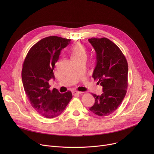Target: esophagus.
I'll use <instances>...</instances> for the list:
<instances>
[{
	"instance_id": "esophagus-1",
	"label": "esophagus",
	"mask_w": 154,
	"mask_h": 154,
	"mask_svg": "<svg viewBox=\"0 0 154 154\" xmlns=\"http://www.w3.org/2000/svg\"><path fill=\"white\" fill-rule=\"evenodd\" d=\"M81 94V92H78V91H73L72 92V94L73 95H79Z\"/></svg>"
}]
</instances>
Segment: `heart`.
<instances>
[{
	"mask_svg": "<svg viewBox=\"0 0 154 154\" xmlns=\"http://www.w3.org/2000/svg\"><path fill=\"white\" fill-rule=\"evenodd\" d=\"M86 56V50L85 46L81 43H77L72 48V59L79 57Z\"/></svg>",
	"mask_w": 154,
	"mask_h": 154,
	"instance_id": "obj_1",
	"label": "heart"
}]
</instances>
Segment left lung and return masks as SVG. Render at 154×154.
Listing matches in <instances>:
<instances>
[{
  "mask_svg": "<svg viewBox=\"0 0 154 154\" xmlns=\"http://www.w3.org/2000/svg\"><path fill=\"white\" fill-rule=\"evenodd\" d=\"M96 52L92 77L103 87L100 95L92 94L95 102L89 110L99 117L108 116L124 99L128 86V63L122 52L109 39H88Z\"/></svg>",
  "mask_w": 154,
  "mask_h": 154,
  "instance_id": "left-lung-1",
  "label": "left lung"
}]
</instances>
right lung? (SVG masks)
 I'll use <instances>...</instances> for the list:
<instances>
[{
  "mask_svg": "<svg viewBox=\"0 0 154 154\" xmlns=\"http://www.w3.org/2000/svg\"><path fill=\"white\" fill-rule=\"evenodd\" d=\"M70 39L49 36L41 39L31 47L24 60L22 80L24 91L31 106L46 118L59 116L72 98L70 91L60 94L49 89L48 81L55 79L53 70L61 51Z\"/></svg>",
  "mask_w": 154,
  "mask_h": 154,
  "instance_id": "1",
  "label": "right lung"
}]
</instances>
